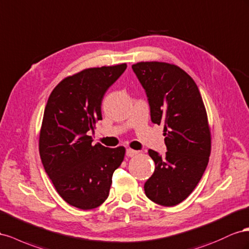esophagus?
<instances>
[{"label":"esophagus","instance_id":"1","mask_svg":"<svg viewBox=\"0 0 249 249\" xmlns=\"http://www.w3.org/2000/svg\"><path fill=\"white\" fill-rule=\"evenodd\" d=\"M138 153H139L138 151L133 150V149H130V148L127 149V150H126V155L129 156V158H132V156H136Z\"/></svg>","mask_w":249,"mask_h":249}]
</instances>
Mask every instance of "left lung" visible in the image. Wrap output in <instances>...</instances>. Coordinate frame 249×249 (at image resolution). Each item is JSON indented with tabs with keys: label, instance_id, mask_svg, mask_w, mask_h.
I'll use <instances>...</instances> for the list:
<instances>
[{
	"label": "left lung",
	"instance_id": "1",
	"mask_svg": "<svg viewBox=\"0 0 249 249\" xmlns=\"http://www.w3.org/2000/svg\"><path fill=\"white\" fill-rule=\"evenodd\" d=\"M150 106L154 124L164 125L167 152L148 153L155 162L144 186L153 202L173 207L193 192L207 169L211 131L201 95L195 81L182 69L167 62L132 65Z\"/></svg>",
	"mask_w": 249,
	"mask_h": 249
}]
</instances>
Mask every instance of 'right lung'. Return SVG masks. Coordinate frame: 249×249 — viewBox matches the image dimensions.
<instances>
[{
	"instance_id": "1",
	"label": "right lung",
	"mask_w": 249,
	"mask_h": 249,
	"mask_svg": "<svg viewBox=\"0 0 249 249\" xmlns=\"http://www.w3.org/2000/svg\"><path fill=\"white\" fill-rule=\"evenodd\" d=\"M126 68L85 69L61 80L48 99L39 133L41 162L62 199L80 210L106 200L124 160V147L93 145L88 131L102 120V99Z\"/></svg>"
}]
</instances>
